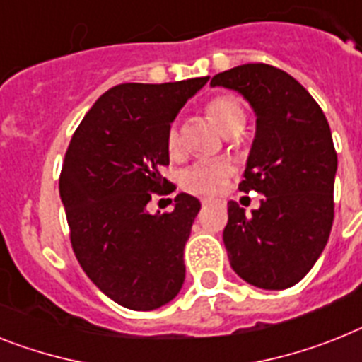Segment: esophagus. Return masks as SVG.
I'll return each mask as SVG.
<instances>
[{"instance_id":"34e87169","label":"esophagus","mask_w":362,"mask_h":362,"mask_svg":"<svg viewBox=\"0 0 362 362\" xmlns=\"http://www.w3.org/2000/svg\"><path fill=\"white\" fill-rule=\"evenodd\" d=\"M215 202H217V200H215V199H202V204H204V206L215 204Z\"/></svg>"}]
</instances>
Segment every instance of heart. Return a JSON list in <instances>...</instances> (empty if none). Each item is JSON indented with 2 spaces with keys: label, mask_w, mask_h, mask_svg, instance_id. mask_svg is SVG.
Returning <instances> with one entry per match:
<instances>
[{
  "label": "heart",
  "mask_w": 362,
  "mask_h": 362,
  "mask_svg": "<svg viewBox=\"0 0 362 362\" xmlns=\"http://www.w3.org/2000/svg\"><path fill=\"white\" fill-rule=\"evenodd\" d=\"M206 112L223 134L241 130L245 124V110L235 97L218 95L206 105ZM180 147L176 127L167 130V148L175 154ZM232 175V163L226 160H200L182 173V186L193 193H217Z\"/></svg>",
  "instance_id": "1"
}]
</instances>
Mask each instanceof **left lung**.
Returning <instances> with one entry per match:
<instances>
[{
    "mask_svg": "<svg viewBox=\"0 0 362 362\" xmlns=\"http://www.w3.org/2000/svg\"><path fill=\"white\" fill-rule=\"evenodd\" d=\"M209 86L235 90L256 114L239 189L263 199L252 215L228 202L230 265L259 289L293 287L317 263L333 224L337 153L326 115L296 78L269 64H243Z\"/></svg>",
    "mask_w": 362,
    "mask_h": 362,
    "instance_id": "left-lung-1",
    "label": "left lung"
}]
</instances>
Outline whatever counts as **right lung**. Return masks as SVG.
I'll return each mask as SVG.
<instances>
[{"label": "right lung", "mask_w": 362, "mask_h": 362, "mask_svg": "<svg viewBox=\"0 0 362 362\" xmlns=\"http://www.w3.org/2000/svg\"><path fill=\"white\" fill-rule=\"evenodd\" d=\"M208 78L117 84L69 141L60 199L73 252L99 291L127 309L162 308L184 285V247L199 199L178 193L169 214H151L147 204L151 193L167 195L160 173L169 165L167 130Z\"/></svg>", "instance_id": "add662e5"}]
</instances>
